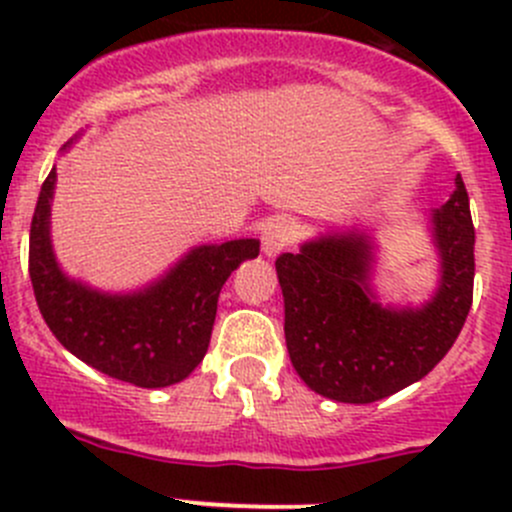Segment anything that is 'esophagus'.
<instances>
[{
  "label": "esophagus",
  "instance_id": "obj_1",
  "mask_svg": "<svg viewBox=\"0 0 512 512\" xmlns=\"http://www.w3.org/2000/svg\"><path fill=\"white\" fill-rule=\"evenodd\" d=\"M294 240V225L287 218H272L262 227V252L267 257L280 255L282 250Z\"/></svg>",
  "mask_w": 512,
  "mask_h": 512
}]
</instances>
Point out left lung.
I'll return each instance as SVG.
<instances>
[{
    "label": "left lung",
    "instance_id": "left-lung-1",
    "mask_svg": "<svg viewBox=\"0 0 512 512\" xmlns=\"http://www.w3.org/2000/svg\"><path fill=\"white\" fill-rule=\"evenodd\" d=\"M441 287L423 309H384L369 292L371 245L332 235L277 257L285 339L304 384L327 399L371 404L423 379L461 334L473 304L476 230L461 173L433 213Z\"/></svg>",
    "mask_w": 512,
    "mask_h": 512
}]
</instances>
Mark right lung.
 Listing matches in <instances>:
<instances>
[{"mask_svg":"<svg viewBox=\"0 0 512 512\" xmlns=\"http://www.w3.org/2000/svg\"><path fill=\"white\" fill-rule=\"evenodd\" d=\"M56 170L46 175L29 230V277L51 334L94 369L143 389L183 381L203 361L218 297L232 270L260 255L257 240L203 245L158 285L126 297L66 280L49 242Z\"/></svg>","mask_w":512,"mask_h":512,"instance_id":"obj_1","label":"right lung"}]
</instances>
